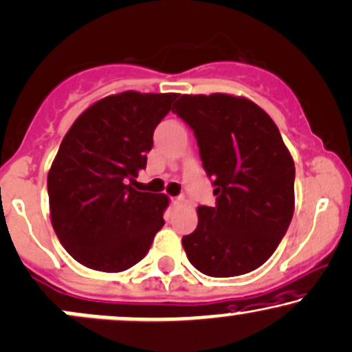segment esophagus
I'll use <instances>...</instances> for the list:
<instances>
[{
    "label": "esophagus",
    "mask_w": 352,
    "mask_h": 352,
    "mask_svg": "<svg viewBox=\"0 0 352 352\" xmlns=\"http://www.w3.org/2000/svg\"><path fill=\"white\" fill-rule=\"evenodd\" d=\"M184 197L183 196H177L173 199V206H176V208H181V206H184Z\"/></svg>",
    "instance_id": "34e87169"
}]
</instances>
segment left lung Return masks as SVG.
Wrapping results in <instances>:
<instances>
[{"label": "left lung", "mask_w": 352, "mask_h": 352, "mask_svg": "<svg viewBox=\"0 0 352 352\" xmlns=\"http://www.w3.org/2000/svg\"><path fill=\"white\" fill-rule=\"evenodd\" d=\"M173 111L194 131L216 206L197 208L184 235L204 275L249 274L272 257L295 210V163L275 122L257 103L227 94L181 95Z\"/></svg>", "instance_id": "8db88e82"}]
</instances>
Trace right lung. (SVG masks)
Listing matches in <instances>:
<instances>
[{"label":"right lung","instance_id":"obj_1","mask_svg":"<svg viewBox=\"0 0 352 352\" xmlns=\"http://www.w3.org/2000/svg\"><path fill=\"white\" fill-rule=\"evenodd\" d=\"M177 94L109 95L80 113L62 140L47 175L51 222L82 265L123 272L138 263L164 226L166 194L140 192L153 131Z\"/></svg>","mask_w":352,"mask_h":352}]
</instances>
